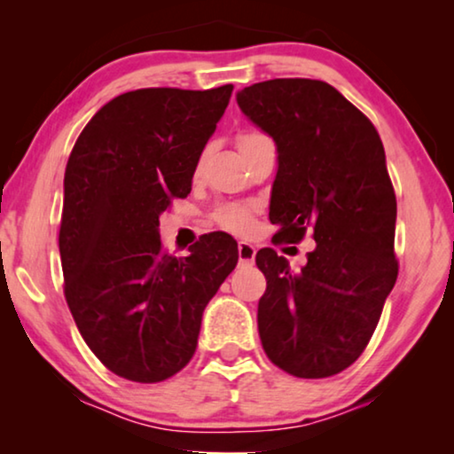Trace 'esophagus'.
<instances>
[{"mask_svg":"<svg viewBox=\"0 0 454 454\" xmlns=\"http://www.w3.org/2000/svg\"><path fill=\"white\" fill-rule=\"evenodd\" d=\"M238 256L241 264H252L254 258H256V247L247 241H239L238 244Z\"/></svg>","mask_w":454,"mask_h":454,"instance_id":"esophagus-1","label":"esophagus"}]
</instances>
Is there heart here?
I'll return each mask as SVG.
<instances>
[{
  "instance_id": "heart-1",
  "label": "heart",
  "mask_w": 454,
  "mask_h": 454,
  "mask_svg": "<svg viewBox=\"0 0 454 454\" xmlns=\"http://www.w3.org/2000/svg\"><path fill=\"white\" fill-rule=\"evenodd\" d=\"M258 136L260 134H246L244 138H241V145L258 138ZM216 223L225 229H231V231H247L252 225V213L250 208L241 207V204H229V207L219 208V213H216Z\"/></svg>"
}]
</instances>
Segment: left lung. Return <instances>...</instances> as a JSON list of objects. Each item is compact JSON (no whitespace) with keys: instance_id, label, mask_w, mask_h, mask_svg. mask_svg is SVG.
Here are the masks:
<instances>
[{"instance_id":"8db88e82","label":"left lung","mask_w":454,"mask_h":454,"mask_svg":"<svg viewBox=\"0 0 454 454\" xmlns=\"http://www.w3.org/2000/svg\"><path fill=\"white\" fill-rule=\"evenodd\" d=\"M238 105L275 140L270 221L278 238L316 247L301 270L264 247L258 333L266 356L297 378L339 374L362 356L395 287L396 198L376 128L322 80L246 86Z\"/></svg>"}]
</instances>
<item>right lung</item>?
Segmentation results:
<instances>
[{
	"label": "right lung",
	"mask_w": 454,
	"mask_h": 454,
	"mask_svg": "<svg viewBox=\"0 0 454 454\" xmlns=\"http://www.w3.org/2000/svg\"><path fill=\"white\" fill-rule=\"evenodd\" d=\"M233 86L140 89L92 115L67 159L59 254L66 301L90 351L134 382H160L194 356L202 312L238 264L227 233L188 256L160 247L159 216L192 190Z\"/></svg>",
	"instance_id": "right-lung-1"
}]
</instances>
